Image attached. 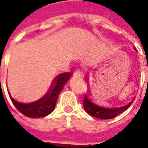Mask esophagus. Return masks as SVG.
Listing matches in <instances>:
<instances>
[{"label": "esophagus", "instance_id": "esophagus-1", "mask_svg": "<svg viewBox=\"0 0 148 148\" xmlns=\"http://www.w3.org/2000/svg\"><path fill=\"white\" fill-rule=\"evenodd\" d=\"M81 74V72L79 71H75L74 72V74H73V75H74V77H77V76H80Z\"/></svg>", "mask_w": 148, "mask_h": 148}]
</instances>
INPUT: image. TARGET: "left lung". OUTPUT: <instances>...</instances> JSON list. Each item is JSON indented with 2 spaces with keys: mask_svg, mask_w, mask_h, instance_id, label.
<instances>
[{
  "mask_svg": "<svg viewBox=\"0 0 148 148\" xmlns=\"http://www.w3.org/2000/svg\"><path fill=\"white\" fill-rule=\"evenodd\" d=\"M134 50L136 49L134 47ZM132 103V101L125 106H109L107 104L97 102L91 97L90 93H86L84 97L83 107L85 111L93 117L109 120L115 118L121 112L126 111L130 107Z\"/></svg>",
  "mask_w": 148,
  "mask_h": 148,
  "instance_id": "1",
  "label": "left lung"
}]
</instances>
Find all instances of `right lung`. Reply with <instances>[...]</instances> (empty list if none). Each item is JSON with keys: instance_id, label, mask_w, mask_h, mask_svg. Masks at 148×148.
Segmentation results:
<instances>
[{"instance_id": "add662e5", "label": "right lung", "mask_w": 148, "mask_h": 148, "mask_svg": "<svg viewBox=\"0 0 148 148\" xmlns=\"http://www.w3.org/2000/svg\"><path fill=\"white\" fill-rule=\"evenodd\" d=\"M71 76V73L70 72L58 74L53 80L48 90L36 99L21 101L13 98L9 93L10 99L15 107L27 117L39 118L46 116L54 111L58 95Z\"/></svg>"}]
</instances>
